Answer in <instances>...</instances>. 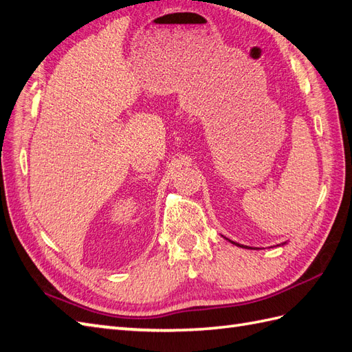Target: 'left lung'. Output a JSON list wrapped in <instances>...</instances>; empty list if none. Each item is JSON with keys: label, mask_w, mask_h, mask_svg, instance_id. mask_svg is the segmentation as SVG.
Instances as JSON below:
<instances>
[{"label": "left lung", "mask_w": 352, "mask_h": 352, "mask_svg": "<svg viewBox=\"0 0 352 352\" xmlns=\"http://www.w3.org/2000/svg\"><path fill=\"white\" fill-rule=\"evenodd\" d=\"M224 239H227V237H224ZM227 241H228L230 243H233V245H236V246H241V248H245V250H260V248H251V246H245V245H241V243H236V242H233V241H230V239H227ZM285 243H288V242H284V243H279V245H276V246H282V245H285Z\"/></svg>", "instance_id": "obj_1"}]
</instances>
